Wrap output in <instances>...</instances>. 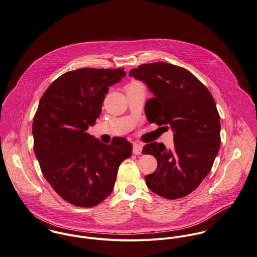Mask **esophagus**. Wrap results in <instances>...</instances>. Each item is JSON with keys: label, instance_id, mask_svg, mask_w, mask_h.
<instances>
[{"label": "esophagus", "instance_id": "esophagus-1", "mask_svg": "<svg viewBox=\"0 0 257 257\" xmlns=\"http://www.w3.org/2000/svg\"><path fill=\"white\" fill-rule=\"evenodd\" d=\"M133 153L135 155H140L142 153V145L139 143H133Z\"/></svg>", "mask_w": 257, "mask_h": 257}]
</instances>
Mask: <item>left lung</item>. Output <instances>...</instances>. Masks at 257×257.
Segmentation results:
<instances>
[{
  "label": "left lung",
  "mask_w": 257,
  "mask_h": 257,
  "mask_svg": "<svg viewBox=\"0 0 257 257\" xmlns=\"http://www.w3.org/2000/svg\"><path fill=\"white\" fill-rule=\"evenodd\" d=\"M129 76L147 84L154 94L145 106L149 122L172 129L174 149L153 142L143 154L158 167L145 177L155 194L175 200L188 196L209 173L220 146V118L214 99L189 70L167 62L141 64Z\"/></svg>",
  "instance_id": "obj_1"
}]
</instances>
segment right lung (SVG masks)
Listing matches in <instances>:
<instances>
[{
    "mask_svg": "<svg viewBox=\"0 0 257 257\" xmlns=\"http://www.w3.org/2000/svg\"><path fill=\"white\" fill-rule=\"evenodd\" d=\"M125 75L123 68L68 71L39 103L33 122L35 154L52 189L73 205L91 207L104 201L120 164L132 154L125 138L108 145L86 132L99 117L109 87Z\"/></svg>",
    "mask_w": 257,
    "mask_h": 257,
    "instance_id": "1",
    "label": "right lung"
}]
</instances>
